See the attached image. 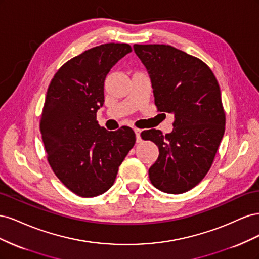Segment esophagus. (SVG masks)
I'll list each match as a JSON object with an SVG mask.
<instances>
[{
	"label": "esophagus",
	"mask_w": 259,
	"mask_h": 259,
	"mask_svg": "<svg viewBox=\"0 0 259 259\" xmlns=\"http://www.w3.org/2000/svg\"><path fill=\"white\" fill-rule=\"evenodd\" d=\"M134 132H135V135H136V142L137 143H140L142 142V138H140V131L139 128H134Z\"/></svg>",
	"instance_id": "1"
}]
</instances>
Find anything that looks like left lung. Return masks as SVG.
<instances>
[{"label":"left lung","instance_id":"obj_1","mask_svg":"<svg viewBox=\"0 0 259 259\" xmlns=\"http://www.w3.org/2000/svg\"><path fill=\"white\" fill-rule=\"evenodd\" d=\"M134 51L150 75L158 111L175 117L169 134L159 130L140 134L159 148L149 178L163 192H187L207 174L224 136L221 89L205 62L173 46L135 44Z\"/></svg>","mask_w":259,"mask_h":259}]
</instances>
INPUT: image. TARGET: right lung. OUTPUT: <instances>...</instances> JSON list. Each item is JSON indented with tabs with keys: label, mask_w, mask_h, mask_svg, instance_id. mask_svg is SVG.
Listing matches in <instances>:
<instances>
[{
	"label": "right lung",
	"mask_w": 259,
	"mask_h": 259,
	"mask_svg": "<svg viewBox=\"0 0 259 259\" xmlns=\"http://www.w3.org/2000/svg\"><path fill=\"white\" fill-rule=\"evenodd\" d=\"M132 52L126 43H107L68 60L46 93L40 131L50 165L70 191L82 198L112 187L121 163L136 142L128 126L108 132L96 121L110 69Z\"/></svg>",
	"instance_id": "add662e5"
}]
</instances>
